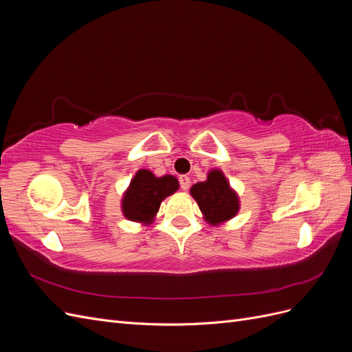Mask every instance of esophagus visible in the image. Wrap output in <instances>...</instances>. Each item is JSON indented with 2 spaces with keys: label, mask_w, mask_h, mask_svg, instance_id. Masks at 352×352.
<instances>
[{
  "label": "esophagus",
  "mask_w": 352,
  "mask_h": 352,
  "mask_svg": "<svg viewBox=\"0 0 352 352\" xmlns=\"http://www.w3.org/2000/svg\"><path fill=\"white\" fill-rule=\"evenodd\" d=\"M179 184H180V188H182V190H188L189 185H190V179L188 176L182 175L179 177Z\"/></svg>",
  "instance_id": "esophagus-1"
}]
</instances>
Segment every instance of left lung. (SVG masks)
Here are the masks:
<instances>
[{
    "instance_id": "8db88e82",
    "label": "left lung",
    "mask_w": 352,
    "mask_h": 352,
    "mask_svg": "<svg viewBox=\"0 0 352 352\" xmlns=\"http://www.w3.org/2000/svg\"><path fill=\"white\" fill-rule=\"evenodd\" d=\"M194 197L207 223L211 226L221 225L235 217L239 211V198L228 182L221 170H211L207 180L198 182L190 188Z\"/></svg>"
}]
</instances>
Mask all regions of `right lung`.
Listing matches in <instances>:
<instances>
[{
  "mask_svg": "<svg viewBox=\"0 0 352 352\" xmlns=\"http://www.w3.org/2000/svg\"><path fill=\"white\" fill-rule=\"evenodd\" d=\"M179 189L177 179L172 175L157 177L151 170H138L122 199L123 216L136 223H153L162 201Z\"/></svg>",
  "mask_w": 352,
  "mask_h": 352,
  "instance_id": "obj_1",
  "label": "right lung"
}]
</instances>
